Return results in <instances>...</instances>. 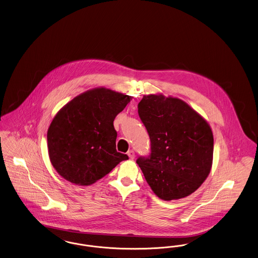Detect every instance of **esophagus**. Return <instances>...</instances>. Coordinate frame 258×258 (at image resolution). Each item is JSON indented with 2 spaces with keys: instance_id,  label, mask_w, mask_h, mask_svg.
<instances>
[{
  "instance_id": "obj_1",
  "label": "esophagus",
  "mask_w": 258,
  "mask_h": 258,
  "mask_svg": "<svg viewBox=\"0 0 258 258\" xmlns=\"http://www.w3.org/2000/svg\"><path fill=\"white\" fill-rule=\"evenodd\" d=\"M127 155L129 156V158H130L131 160L135 159V152L133 150H129V151L127 152Z\"/></svg>"
}]
</instances>
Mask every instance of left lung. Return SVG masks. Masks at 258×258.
Here are the masks:
<instances>
[{
  "instance_id": "left-lung-1",
  "label": "left lung",
  "mask_w": 258,
  "mask_h": 258,
  "mask_svg": "<svg viewBox=\"0 0 258 258\" xmlns=\"http://www.w3.org/2000/svg\"><path fill=\"white\" fill-rule=\"evenodd\" d=\"M138 112L150 138L151 153L137 164L151 190L167 202L190 196L212 168L210 125L186 102L163 94L145 95Z\"/></svg>"
}]
</instances>
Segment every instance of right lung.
I'll list each match as a JSON object with an SVG mask.
<instances>
[{
	"label": "right lung",
	"instance_id": "obj_1",
	"mask_svg": "<svg viewBox=\"0 0 258 258\" xmlns=\"http://www.w3.org/2000/svg\"><path fill=\"white\" fill-rule=\"evenodd\" d=\"M131 99L96 88L81 93L57 112L49 126L47 144L50 161L60 176L88 186L128 159L116 151L113 120Z\"/></svg>",
	"mask_w": 258,
	"mask_h": 258
}]
</instances>
